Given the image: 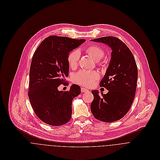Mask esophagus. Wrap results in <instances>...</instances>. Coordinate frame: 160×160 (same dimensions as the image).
<instances>
[{
  "mask_svg": "<svg viewBox=\"0 0 160 160\" xmlns=\"http://www.w3.org/2000/svg\"><path fill=\"white\" fill-rule=\"evenodd\" d=\"M89 91V90L88 89H86L84 88H81V92H87Z\"/></svg>",
  "mask_w": 160,
  "mask_h": 160,
  "instance_id": "1",
  "label": "esophagus"
}]
</instances>
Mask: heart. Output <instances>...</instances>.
<instances>
[{
	"label": "heart",
	"instance_id": "heart-1",
	"mask_svg": "<svg viewBox=\"0 0 160 160\" xmlns=\"http://www.w3.org/2000/svg\"><path fill=\"white\" fill-rule=\"evenodd\" d=\"M86 52L92 57L97 60L98 65L100 64V59L105 55L104 50L100 46L91 45L86 48ZM80 52L78 50L70 52L67 56V61L71 68H76L79 63ZM99 78V74L97 71H88L81 70L78 72L72 78L73 82L84 86H90Z\"/></svg>",
	"mask_w": 160,
	"mask_h": 160
}]
</instances>
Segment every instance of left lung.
Returning <instances> with one entry per match:
<instances>
[{"instance_id":"left-lung-1","label":"left lung","mask_w":160,"mask_h":160,"mask_svg":"<svg viewBox=\"0 0 160 160\" xmlns=\"http://www.w3.org/2000/svg\"><path fill=\"white\" fill-rule=\"evenodd\" d=\"M92 41L105 43L112 49V58L100 87L108 92L98 94L92 91L93 116L98 120L112 122L122 118L130 110L137 88L138 70L134 55L128 47L116 37L105 36Z\"/></svg>"}]
</instances>
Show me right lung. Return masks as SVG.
Here are the masks:
<instances>
[{
  "instance_id": "right-lung-1",
  "label": "right lung",
  "mask_w": 160,
  "mask_h": 160,
  "mask_svg": "<svg viewBox=\"0 0 160 160\" xmlns=\"http://www.w3.org/2000/svg\"><path fill=\"white\" fill-rule=\"evenodd\" d=\"M85 39L50 36L35 51L29 70L28 97L36 116L46 124L58 126L71 118L72 100L81 93V88L72 84L67 91H58L67 86L64 78L69 74L67 56Z\"/></svg>"
}]
</instances>
